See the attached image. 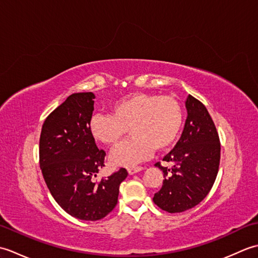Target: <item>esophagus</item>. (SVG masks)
I'll list each match as a JSON object with an SVG mask.
<instances>
[{
  "instance_id": "1",
  "label": "esophagus",
  "mask_w": 258,
  "mask_h": 258,
  "mask_svg": "<svg viewBox=\"0 0 258 258\" xmlns=\"http://www.w3.org/2000/svg\"><path fill=\"white\" fill-rule=\"evenodd\" d=\"M142 169H143V167L142 166H131V167H128V174L130 175H133V174H135V173H138V172H141Z\"/></svg>"
}]
</instances>
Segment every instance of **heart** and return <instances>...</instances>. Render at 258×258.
I'll return each instance as SVG.
<instances>
[{
    "label": "heart",
    "instance_id": "heart-1",
    "mask_svg": "<svg viewBox=\"0 0 258 258\" xmlns=\"http://www.w3.org/2000/svg\"><path fill=\"white\" fill-rule=\"evenodd\" d=\"M183 125V111L171 96L132 93L112 105L111 114H96L90 120V132L97 142L117 146L126 134L133 138L113 152L111 160L120 166H133L174 144Z\"/></svg>",
    "mask_w": 258,
    "mask_h": 258
}]
</instances>
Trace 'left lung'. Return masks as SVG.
Segmentation results:
<instances>
[{
	"instance_id": "8db88e82",
	"label": "left lung",
	"mask_w": 258,
	"mask_h": 258,
	"mask_svg": "<svg viewBox=\"0 0 258 258\" xmlns=\"http://www.w3.org/2000/svg\"><path fill=\"white\" fill-rule=\"evenodd\" d=\"M185 105L187 118L182 136L163 158L173 162V167L155 164L165 179L153 202L168 213H182L200 204L213 187L220 166L221 143L211 115L204 104L191 95Z\"/></svg>"
}]
</instances>
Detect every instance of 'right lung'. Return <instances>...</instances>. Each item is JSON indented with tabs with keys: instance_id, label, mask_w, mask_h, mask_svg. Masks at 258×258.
Segmentation results:
<instances>
[{
	"instance_id": "1",
	"label": "right lung",
	"mask_w": 258,
	"mask_h": 258,
	"mask_svg": "<svg viewBox=\"0 0 258 258\" xmlns=\"http://www.w3.org/2000/svg\"><path fill=\"white\" fill-rule=\"evenodd\" d=\"M95 95L74 93L44 120L40 138V167L54 200L71 216L98 221L117 204L119 184L127 176L119 168L94 180L106 153L90 132Z\"/></svg>"
}]
</instances>
